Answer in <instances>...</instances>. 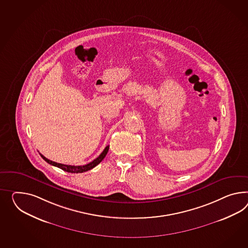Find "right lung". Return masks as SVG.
<instances>
[{"mask_svg":"<svg viewBox=\"0 0 248 248\" xmlns=\"http://www.w3.org/2000/svg\"><path fill=\"white\" fill-rule=\"evenodd\" d=\"M108 147L109 146H107L105 147V149L102 151V154L94 159L93 162H91L89 164L85 165H63V164H59V163H56V162H53L49 159L46 158L43 155L40 154L41 157L44 159L45 161L50 165H54V166H57L58 168L64 170V171H67V172H73V173H78V172H83V171H89L91 169H93V167H95L96 165H99L101 162H102L103 158L106 156L107 153L108 151Z\"/></svg>","mask_w":248,"mask_h":248,"instance_id":"1","label":"right lung"}]
</instances>
